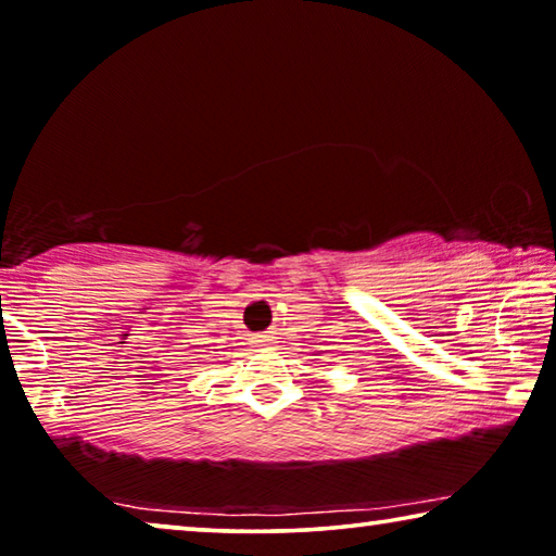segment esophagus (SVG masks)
Instances as JSON below:
<instances>
[{
	"label": "esophagus",
	"instance_id": "obj_1",
	"mask_svg": "<svg viewBox=\"0 0 556 556\" xmlns=\"http://www.w3.org/2000/svg\"><path fill=\"white\" fill-rule=\"evenodd\" d=\"M256 342H258V344H273V342H276V334H273V332H268V334H258Z\"/></svg>",
	"mask_w": 556,
	"mask_h": 556
}]
</instances>
